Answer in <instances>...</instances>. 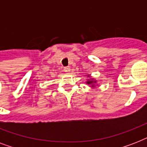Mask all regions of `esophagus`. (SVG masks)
Here are the masks:
<instances>
[{"label": "esophagus", "instance_id": "esophagus-1", "mask_svg": "<svg viewBox=\"0 0 147 147\" xmlns=\"http://www.w3.org/2000/svg\"><path fill=\"white\" fill-rule=\"evenodd\" d=\"M71 69H70V67L69 66H66L64 67V71L66 72V73H69V71H70Z\"/></svg>", "mask_w": 147, "mask_h": 147}]
</instances>
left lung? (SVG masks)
Returning a JSON list of instances; mask_svg holds the SVG:
<instances>
[{
	"label": "left lung",
	"instance_id": "1",
	"mask_svg": "<svg viewBox=\"0 0 147 147\" xmlns=\"http://www.w3.org/2000/svg\"><path fill=\"white\" fill-rule=\"evenodd\" d=\"M93 82H92V81H89V82H88V84H92V83Z\"/></svg>",
	"mask_w": 147,
	"mask_h": 147
}]
</instances>
